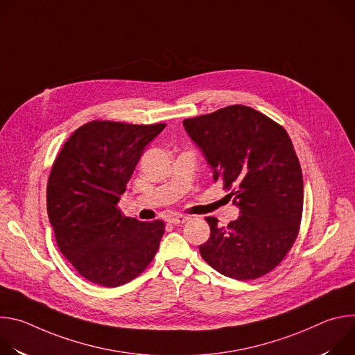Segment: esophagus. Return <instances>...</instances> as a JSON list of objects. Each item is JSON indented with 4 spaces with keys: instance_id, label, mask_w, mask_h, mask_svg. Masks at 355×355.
<instances>
[{
    "instance_id": "1",
    "label": "esophagus",
    "mask_w": 355,
    "mask_h": 355,
    "mask_svg": "<svg viewBox=\"0 0 355 355\" xmlns=\"http://www.w3.org/2000/svg\"><path fill=\"white\" fill-rule=\"evenodd\" d=\"M188 219H189L188 216H184V215H175V216H170L167 220H168L170 223H173V225H182V223H185Z\"/></svg>"
}]
</instances>
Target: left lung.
<instances>
[{
  "label": "left lung",
  "mask_w": 355,
  "mask_h": 355,
  "mask_svg": "<svg viewBox=\"0 0 355 355\" xmlns=\"http://www.w3.org/2000/svg\"><path fill=\"white\" fill-rule=\"evenodd\" d=\"M192 141L233 191L240 216L226 227L207 218L211 236L199 252L225 277L248 281L272 271L296 240L303 209V178L286 130L264 114L230 105L184 121Z\"/></svg>",
  "instance_id": "8db88e82"
}]
</instances>
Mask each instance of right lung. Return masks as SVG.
<instances>
[{"instance_id":"1","label":"right lung","mask_w":355,"mask_h":355,"mask_svg":"<svg viewBox=\"0 0 355 355\" xmlns=\"http://www.w3.org/2000/svg\"><path fill=\"white\" fill-rule=\"evenodd\" d=\"M164 123L92 121L64 143L50 171L47 215L63 256L85 279L115 288L155 259L164 222H140L116 208L144 147Z\"/></svg>"}]
</instances>
